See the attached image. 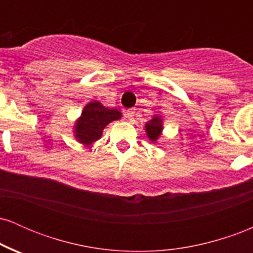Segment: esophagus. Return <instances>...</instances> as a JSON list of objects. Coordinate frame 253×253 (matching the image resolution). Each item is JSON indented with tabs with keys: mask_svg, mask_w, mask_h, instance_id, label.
Returning <instances> with one entry per match:
<instances>
[{
	"mask_svg": "<svg viewBox=\"0 0 253 253\" xmlns=\"http://www.w3.org/2000/svg\"><path fill=\"white\" fill-rule=\"evenodd\" d=\"M134 109H127L126 110V115H127V118H129V119H132L133 117H134Z\"/></svg>",
	"mask_w": 253,
	"mask_h": 253,
	"instance_id": "esophagus-1",
	"label": "esophagus"
}]
</instances>
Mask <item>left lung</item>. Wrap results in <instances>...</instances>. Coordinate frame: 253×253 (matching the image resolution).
<instances>
[{"instance_id": "left-lung-1", "label": "left lung", "mask_w": 253, "mask_h": 253, "mask_svg": "<svg viewBox=\"0 0 253 253\" xmlns=\"http://www.w3.org/2000/svg\"><path fill=\"white\" fill-rule=\"evenodd\" d=\"M145 128H146L147 136L150 138V140L156 141L162 132V119L159 117H155L145 125Z\"/></svg>"}]
</instances>
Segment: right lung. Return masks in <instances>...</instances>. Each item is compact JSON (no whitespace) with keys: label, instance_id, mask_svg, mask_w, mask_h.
<instances>
[{"label":"right lung","instance_id":"obj_1","mask_svg":"<svg viewBox=\"0 0 253 253\" xmlns=\"http://www.w3.org/2000/svg\"><path fill=\"white\" fill-rule=\"evenodd\" d=\"M120 118L121 113L119 110L106 108L97 101L90 102L84 107L82 117L76 124V138L80 143L90 145L101 138L107 125Z\"/></svg>","mask_w":253,"mask_h":253}]
</instances>
